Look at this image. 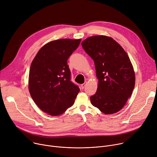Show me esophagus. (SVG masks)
<instances>
[{
  "mask_svg": "<svg viewBox=\"0 0 157 157\" xmlns=\"http://www.w3.org/2000/svg\"><path fill=\"white\" fill-rule=\"evenodd\" d=\"M85 86H86V83H84V84H81V87L82 89H84V87H85Z\"/></svg>",
  "mask_w": 157,
  "mask_h": 157,
  "instance_id": "esophagus-1",
  "label": "esophagus"
}]
</instances>
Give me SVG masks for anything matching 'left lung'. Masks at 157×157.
<instances>
[{
  "label": "left lung",
  "instance_id": "obj_1",
  "mask_svg": "<svg viewBox=\"0 0 157 157\" xmlns=\"http://www.w3.org/2000/svg\"><path fill=\"white\" fill-rule=\"evenodd\" d=\"M81 45L94 61L98 79L97 91L90 97L91 104L105 114L119 111L135 87V75L129 57L108 36H91Z\"/></svg>",
  "mask_w": 157,
  "mask_h": 157
}]
</instances>
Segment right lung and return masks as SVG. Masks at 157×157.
<instances>
[{
	"instance_id": "right-lung-1",
	"label": "right lung",
	"mask_w": 157,
	"mask_h": 157,
	"mask_svg": "<svg viewBox=\"0 0 157 157\" xmlns=\"http://www.w3.org/2000/svg\"><path fill=\"white\" fill-rule=\"evenodd\" d=\"M81 39H63L48 42L38 51L29 71V90L37 106L51 116L63 114L74 105L79 92L71 81L69 57Z\"/></svg>"
}]
</instances>
